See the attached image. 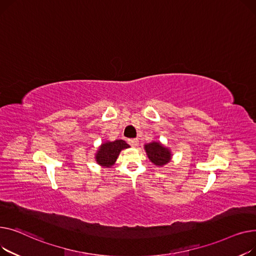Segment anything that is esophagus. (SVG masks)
Returning a JSON list of instances; mask_svg holds the SVG:
<instances>
[{"instance_id": "34e87169", "label": "esophagus", "mask_w": 256, "mask_h": 256, "mask_svg": "<svg viewBox=\"0 0 256 256\" xmlns=\"http://www.w3.org/2000/svg\"><path fill=\"white\" fill-rule=\"evenodd\" d=\"M128 144L131 146H138V138H130V140H128Z\"/></svg>"}]
</instances>
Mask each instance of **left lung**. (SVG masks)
Returning a JSON list of instances; mask_svg holds the SVG:
<instances>
[{"label": "left lung", "mask_w": 256, "mask_h": 256, "mask_svg": "<svg viewBox=\"0 0 256 256\" xmlns=\"http://www.w3.org/2000/svg\"><path fill=\"white\" fill-rule=\"evenodd\" d=\"M148 159L156 165H164L170 160V152L159 142H152L144 146Z\"/></svg>", "instance_id": "1"}]
</instances>
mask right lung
<instances>
[{
  "instance_id": "right-lung-1",
  "label": "right lung",
  "mask_w": 256,
  "mask_h": 256,
  "mask_svg": "<svg viewBox=\"0 0 256 256\" xmlns=\"http://www.w3.org/2000/svg\"><path fill=\"white\" fill-rule=\"evenodd\" d=\"M127 148H129V144L122 140L103 144L96 155V160L100 165L110 168L116 160L120 152Z\"/></svg>"
}]
</instances>
